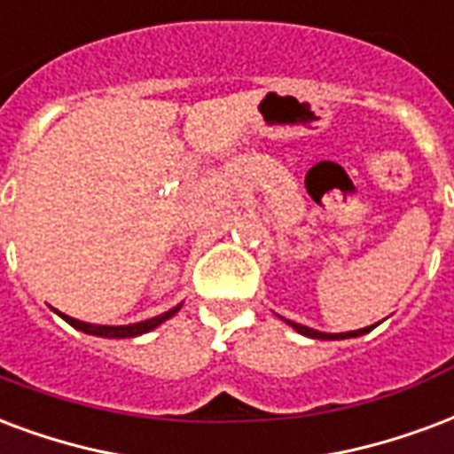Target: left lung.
<instances>
[{
	"instance_id": "obj_1",
	"label": "left lung",
	"mask_w": 454,
	"mask_h": 454,
	"mask_svg": "<svg viewBox=\"0 0 454 454\" xmlns=\"http://www.w3.org/2000/svg\"><path fill=\"white\" fill-rule=\"evenodd\" d=\"M286 325H291L298 334H303V337H310V339H351V337H361V334H368V332L375 327H364V330H354V332H341V334H327V332H317V330H310V327H305V325H298V322H291L286 320Z\"/></svg>"
}]
</instances>
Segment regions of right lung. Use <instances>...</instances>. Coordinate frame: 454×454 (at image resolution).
<instances>
[{
	"mask_svg": "<svg viewBox=\"0 0 454 454\" xmlns=\"http://www.w3.org/2000/svg\"><path fill=\"white\" fill-rule=\"evenodd\" d=\"M183 308V303L176 305V308H170L163 315H156V317H151V320L144 322H134V325H120V327H110V325H90V322H82V320H74L65 312H57L62 320H67L72 325L74 330H82L86 334H93V337H106V339H127V337H139V334H146V332L156 330L160 322H166L168 317H173L177 310Z\"/></svg>",
	"mask_w": 454,
	"mask_h": 454,
	"instance_id": "add662e5",
	"label": "right lung"
}]
</instances>
